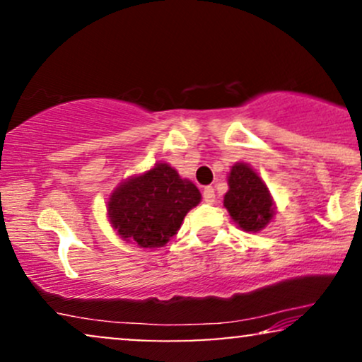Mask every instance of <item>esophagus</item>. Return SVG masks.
<instances>
[{
    "instance_id": "obj_1",
    "label": "esophagus",
    "mask_w": 362,
    "mask_h": 362,
    "mask_svg": "<svg viewBox=\"0 0 362 362\" xmlns=\"http://www.w3.org/2000/svg\"><path fill=\"white\" fill-rule=\"evenodd\" d=\"M202 199H204L206 204H213L216 199L213 187H204V190H202Z\"/></svg>"
}]
</instances>
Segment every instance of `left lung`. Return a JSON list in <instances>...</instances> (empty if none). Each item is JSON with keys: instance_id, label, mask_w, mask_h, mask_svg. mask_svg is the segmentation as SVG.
<instances>
[{"instance_id": "obj_1", "label": "left lung", "mask_w": 362, "mask_h": 362, "mask_svg": "<svg viewBox=\"0 0 362 362\" xmlns=\"http://www.w3.org/2000/svg\"><path fill=\"white\" fill-rule=\"evenodd\" d=\"M224 207L243 231L264 230L274 216V201L267 185L247 163H236L228 175Z\"/></svg>"}]
</instances>
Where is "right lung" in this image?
I'll return each mask as SVG.
<instances>
[{
	"mask_svg": "<svg viewBox=\"0 0 362 362\" xmlns=\"http://www.w3.org/2000/svg\"><path fill=\"white\" fill-rule=\"evenodd\" d=\"M201 202V192L168 163H156L124 180L107 202L110 224L124 242L160 248L180 230L185 214Z\"/></svg>",
	"mask_w": 362,
	"mask_h": 362,
	"instance_id": "1",
	"label": "right lung"
}]
</instances>
